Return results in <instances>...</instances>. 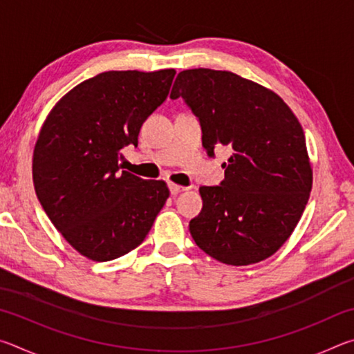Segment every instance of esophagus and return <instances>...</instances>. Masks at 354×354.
<instances>
[{"label": "esophagus", "instance_id": "1", "mask_svg": "<svg viewBox=\"0 0 354 354\" xmlns=\"http://www.w3.org/2000/svg\"><path fill=\"white\" fill-rule=\"evenodd\" d=\"M169 189H170V194H171V195H178V194H181V192L187 190V187H183V185L173 184V183L169 184Z\"/></svg>", "mask_w": 354, "mask_h": 354}]
</instances>
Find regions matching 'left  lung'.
<instances>
[{"mask_svg": "<svg viewBox=\"0 0 354 354\" xmlns=\"http://www.w3.org/2000/svg\"><path fill=\"white\" fill-rule=\"evenodd\" d=\"M171 100L200 120L203 147L230 149L225 179L203 185V209L189 223L195 243L227 266L261 262L283 247L313 189L301 124L283 98L231 71L192 68L178 75Z\"/></svg>", "mask_w": 354, "mask_h": 354, "instance_id": "obj_1", "label": "left lung"}]
</instances>
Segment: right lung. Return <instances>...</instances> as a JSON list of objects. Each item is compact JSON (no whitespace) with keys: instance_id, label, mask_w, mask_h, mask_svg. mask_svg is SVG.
Listing matches in <instances>:
<instances>
[{"instance_id":"right-lung-1","label":"right lung","mask_w":354,"mask_h":354,"mask_svg":"<svg viewBox=\"0 0 354 354\" xmlns=\"http://www.w3.org/2000/svg\"><path fill=\"white\" fill-rule=\"evenodd\" d=\"M173 68L104 71L48 113L34 147L32 179L48 218L77 253L106 262L145 241L170 192L120 170L148 115L170 92Z\"/></svg>"}]
</instances>
